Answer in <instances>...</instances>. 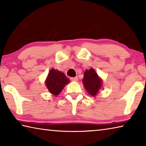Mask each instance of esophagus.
Returning a JSON list of instances; mask_svg holds the SVG:
<instances>
[{"label":"esophagus","mask_w":146,"mask_h":146,"mask_svg":"<svg viewBox=\"0 0 146 146\" xmlns=\"http://www.w3.org/2000/svg\"><path fill=\"white\" fill-rule=\"evenodd\" d=\"M71 80L72 81H75V82H76L78 80V77L77 76H75V77H72L71 78Z\"/></svg>","instance_id":"34e87169"}]
</instances>
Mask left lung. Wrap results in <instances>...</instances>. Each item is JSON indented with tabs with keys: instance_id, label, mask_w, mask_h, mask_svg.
<instances>
[{
	"instance_id": "left-lung-1",
	"label": "left lung",
	"mask_w": 146,
	"mask_h": 146,
	"mask_svg": "<svg viewBox=\"0 0 146 146\" xmlns=\"http://www.w3.org/2000/svg\"><path fill=\"white\" fill-rule=\"evenodd\" d=\"M84 87L92 97H96L102 88V80L93 68L86 70L82 79Z\"/></svg>"
}]
</instances>
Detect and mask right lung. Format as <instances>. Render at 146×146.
<instances>
[{
	"mask_svg": "<svg viewBox=\"0 0 146 146\" xmlns=\"http://www.w3.org/2000/svg\"><path fill=\"white\" fill-rule=\"evenodd\" d=\"M70 83V80L65 74L52 68L49 71L45 80V85L48 91L54 96L58 95L66 85Z\"/></svg>",
	"mask_w": 146,
	"mask_h": 146,
	"instance_id": "right-lung-1",
	"label": "right lung"
}]
</instances>
